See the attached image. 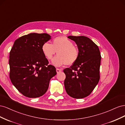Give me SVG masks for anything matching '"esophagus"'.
I'll list each match as a JSON object with an SVG mask.
<instances>
[{"mask_svg": "<svg viewBox=\"0 0 125 125\" xmlns=\"http://www.w3.org/2000/svg\"><path fill=\"white\" fill-rule=\"evenodd\" d=\"M62 69H59V68L56 69V72L57 73H60V72H62Z\"/></svg>", "mask_w": 125, "mask_h": 125, "instance_id": "obj_1", "label": "esophagus"}]
</instances>
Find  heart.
Returning a JSON list of instances; mask_svg holds the SVG:
<instances>
[{"label": "heart", "instance_id": "obj_1", "mask_svg": "<svg viewBox=\"0 0 125 125\" xmlns=\"http://www.w3.org/2000/svg\"><path fill=\"white\" fill-rule=\"evenodd\" d=\"M42 51L48 60H52L57 52V54L52 60L57 66L63 65H72L77 62L79 56V48L72 41L65 36L57 37L52 41V44L45 42L42 46Z\"/></svg>", "mask_w": 125, "mask_h": 125}]
</instances>
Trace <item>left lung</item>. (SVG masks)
Segmentation results:
<instances>
[{"label": "left lung", "instance_id": "8db88e82", "mask_svg": "<svg viewBox=\"0 0 125 125\" xmlns=\"http://www.w3.org/2000/svg\"><path fill=\"white\" fill-rule=\"evenodd\" d=\"M79 50L77 62L63 70L67 93L74 99H82L89 95L100 80L101 56L97 45L84 36H69Z\"/></svg>", "mask_w": 125, "mask_h": 125}]
</instances>
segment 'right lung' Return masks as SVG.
<instances>
[{"label":"right lung","mask_w":125,"mask_h":125,"mask_svg":"<svg viewBox=\"0 0 125 125\" xmlns=\"http://www.w3.org/2000/svg\"><path fill=\"white\" fill-rule=\"evenodd\" d=\"M47 33H30L15 41L10 52L9 77L13 85L26 97L36 98L46 92L56 68L48 65L42 51L51 39Z\"/></svg>","instance_id":"right-lung-1"}]
</instances>
